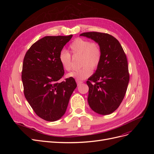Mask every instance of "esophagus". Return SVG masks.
Returning <instances> with one entry per match:
<instances>
[{
  "label": "esophagus",
  "instance_id": "34e87169",
  "mask_svg": "<svg viewBox=\"0 0 154 154\" xmlns=\"http://www.w3.org/2000/svg\"><path fill=\"white\" fill-rule=\"evenodd\" d=\"M76 83H77V85L79 86V85H80L82 83H83V82L80 81V80H76Z\"/></svg>",
  "mask_w": 154,
  "mask_h": 154
}]
</instances>
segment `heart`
Listing matches in <instances>:
<instances>
[{"mask_svg":"<svg viewBox=\"0 0 154 154\" xmlns=\"http://www.w3.org/2000/svg\"><path fill=\"white\" fill-rule=\"evenodd\" d=\"M69 48L72 56L80 55L79 64L82 67L70 72L68 76L76 78L78 80H85L91 76V69L95 70L100 66L102 58L100 46L95 42L77 38L72 42ZM58 61L65 71H71L72 68L71 56L66 51H60Z\"/></svg>","mask_w":154,"mask_h":154,"instance_id":"b5f03b06","label":"heart"}]
</instances>
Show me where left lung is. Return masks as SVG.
Wrapping results in <instances>:
<instances>
[{
	"label": "left lung",
	"instance_id": "8db88e82",
	"mask_svg": "<svg viewBox=\"0 0 154 154\" xmlns=\"http://www.w3.org/2000/svg\"><path fill=\"white\" fill-rule=\"evenodd\" d=\"M80 35L98 43L102 52L99 67L87 81L88 105L97 114H110L118 108L127 90L130 74L127 57L119 41L109 34L92 31Z\"/></svg>",
	"mask_w": 154,
	"mask_h": 154
}]
</instances>
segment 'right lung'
<instances>
[{"label":"right lung","instance_id":"right-lung-1","mask_svg":"<svg viewBox=\"0 0 154 154\" xmlns=\"http://www.w3.org/2000/svg\"><path fill=\"white\" fill-rule=\"evenodd\" d=\"M72 35L47 36L27 50L23 61L24 94L35 114L48 122L61 118L77 87L73 78H65L58 55Z\"/></svg>","mask_w":154,"mask_h":154}]
</instances>
